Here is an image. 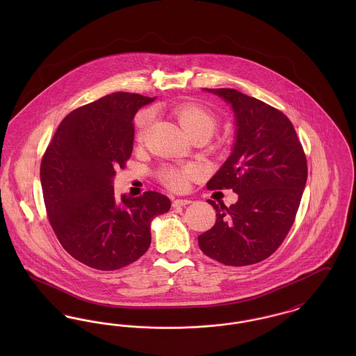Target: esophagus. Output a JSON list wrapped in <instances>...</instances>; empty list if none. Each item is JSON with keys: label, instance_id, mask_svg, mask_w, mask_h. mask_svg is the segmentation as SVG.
<instances>
[{"label": "esophagus", "instance_id": "obj_1", "mask_svg": "<svg viewBox=\"0 0 356 356\" xmlns=\"http://www.w3.org/2000/svg\"><path fill=\"white\" fill-rule=\"evenodd\" d=\"M191 203H192V202H191V200H188V199H177V200H175V202L172 203V207H173V208H177V207H186V205Z\"/></svg>", "mask_w": 356, "mask_h": 356}]
</instances>
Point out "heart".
<instances>
[{"label": "heart", "instance_id": "1", "mask_svg": "<svg viewBox=\"0 0 356 356\" xmlns=\"http://www.w3.org/2000/svg\"><path fill=\"white\" fill-rule=\"evenodd\" d=\"M175 113L179 119L181 128L186 131V135L203 132L211 137L218 128L216 116L202 105L192 104V102L181 104L176 108ZM140 128H141V132H140V137H141L145 129V121L141 124ZM193 176H196L195 168H183V170L165 168L160 173L161 181L173 191H184L188 186L189 179H192Z\"/></svg>", "mask_w": 356, "mask_h": 356}]
</instances>
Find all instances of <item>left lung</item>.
<instances>
[{"label":"left lung","mask_w":356,"mask_h":356,"mask_svg":"<svg viewBox=\"0 0 356 356\" xmlns=\"http://www.w3.org/2000/svg\"><path fill=\"white\" fill-rule=\"evenodd\" d=\"M203 90L229 104L235 119L231 154L207 183L238 199L216 211L215 225L197 237L204 254L225 266H250L271 256L295 220L307 181V160L293 125L280 111L236 89Z\"/></svg>","instance_id":"left-lung-1"}]
</instances>
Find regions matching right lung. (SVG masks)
<instances>
[{"mask_svg": "<svg viewBox=\"0 0 356 356\" xmlns=\"http://www.w3.org/2000/svg\"><path fill=\"white\" fill-rule=\"evenodd\" d=\"M118 92L70 112L41 161V186L51 228L61 245L85 266L115 271L151 245V222L168 212L170 199L148 191L116 199L113 179L134 151L137 111L154 102Z\"/></svg>", "mask_w": 356, "mask_h": 356, "instance_id": "add662e5", "label": "right lung"}]
</instances>
